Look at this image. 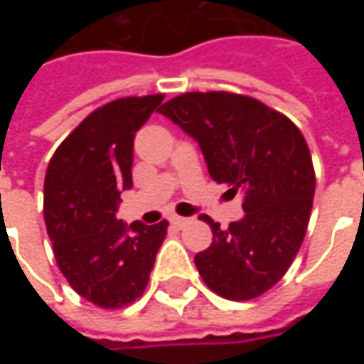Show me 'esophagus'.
Segmentation results:
<instances>
[{
    "instance_id": "34e87169",
    "label": "esophagus",
    "mask_w": 364,
    "mask_h": 364,
    "mask_svg": "<svg viewBox=\"0 0 364 364\" xmlns=\"http://www.w3.org/2000/svg\"><path fill=\"white\" fill-rule=\"evenodd\" d=\"M171 224H173L175 228H185V226L189 224V218H183V216H173V218H171Z\"/></svg>"
}]
</instances>
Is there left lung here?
Segmentation results:
<instances>
[{"instance_id":"obj_1","label":"left lung","mask_w":364,"mask_h":364,"mask_svg":"<svg viewBox=\"0 0 364 364\" xmlns=\"http://www.w3.org/2000/svg\"><path fill=\"white\" fill-rule=\"evenodd\" d=\"M159 112L193 136L216 183L244 195L245 216L195 255L206 287L228 300H253L281 281L304 242L316 191L312 156L300 128L259 99L189 91Z\"/></svg>"}]
</instances>
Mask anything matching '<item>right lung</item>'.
Instances as JSON below:
<instances>
[{"mask_svg": "<svg viewBox=\"0 0 364 364\" xmlns=\"http://www.w3.org/2000/svg\"><path fill=\"white\" fill-rule=\"evenodd\" d=\"M161 93L120 97L90 112L52 156L44 177V222L70 287L107 310L132 304L150 281L169 222L117 220L132 187L134 136Z\"/></svg>", "mask_w": 364, "mask_h": 364, "instance_id": "1", "label": "right lung"}]
</instances>
